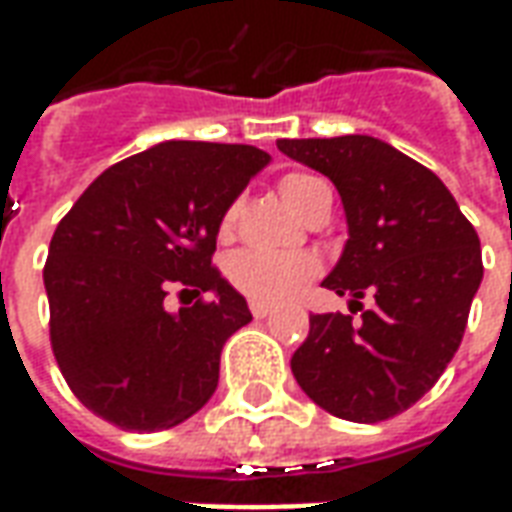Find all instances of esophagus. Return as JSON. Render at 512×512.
Listing matches in <instances>:
<instances>
[{
    "instance_id": "obj_1",
    "label": "esophagus",
    "mask_w": 512,
    "mask_h": 512,
    "mask_svg": "<svg viewBox=\"0 0 512 512\" xmlns=\"http://www.w3.org/2000/svg\"><path fill=\"white\" fill-rule=\"evenodd\" d=\"M249 310H252L255 318H268V315H271V307L263 304V301H252V304H249Z\"/></svg>"
}]
</instances>
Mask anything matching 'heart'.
<instances>
[{
    "label": "heart",
    "mask_w": 512,
    "mask_h": 512,
    "mask_svg": "<svg viewBox=\"0 0 512 512\" xmlns=\"http://www.w3.org/2000/svg\"><path fill=\"white\" fill-rule=\"evenodd\" d=\"M318 186H323V180L312 178V175H285L279 180V194L293 211L301 213V208L307 205L310 194ZM233 219L235 211H227L224 227H230ZM318 271H321V260L307 252L279 255V252L241 249L227 263V277L235 288L263 304H279V301L299 296L301 290L318 277Z\"/></svg>",
    "instance_id": "heart-1"
}]
</instances>
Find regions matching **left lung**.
I'll return each instance as SVG.
<instances>
[{
	"label": "left lung",
	"instance_id": "obj_1",
	"mask_svg": "<svg viewBox=\"0 0 512 512\" xmlns=\"http://www.w3.org/2000/svg\"><path fill=\"white\" fill-rule=\"evenodd\" d=\"M277 147L332 180L348 241L323 288L377 304L362 321L310 315L290 370L312 403L351 422L406 411L439 381L461 345L483 282L480 238L428 167L376 136L279 139Z\"/></svg>",
	"mask_w": 512,
	"mask_h": 512
}]
</instances>
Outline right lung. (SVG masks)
Returning <instances> with one entry per match:
<instances>
[{
	"label": "right lung",
	"instance_id": "obj_1",
	"mask_svg": "<svg viewBox=\"0 0 512 512\" xmlns=\"http://www.w3.org/2000/svg\"><path fill=\"white\" fill-rule=\"evenodd\" d=\"M268 161L252 145L161 142L101 172L57 224L43 268L51 348L93 414L150 433L211 400L227 337L252 321L211 266L216 235ZM172 287L190 296L178 313L163 304Z\"/></svg>",
	"mask_w": 512,
	"mask_h": 512
}]
</instances>
